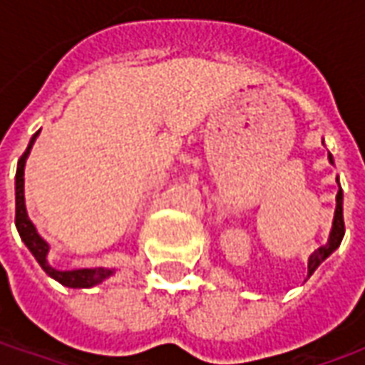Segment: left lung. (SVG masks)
Masks as SVG:
<instances>
[{"label": "left lung", "instance_id": "left-lung-1", "mask_svg": "<svg viewBox=\"0 0 365 365\" xmlns=\"http://www.w3.org/2000/svg\"><path fill=\"white\" fill-rule=\"evenodd\" d=\"M329 160L332 162V156H330V154H329ZM336 182H338V178H336ZM344 230L346 229H344V215H342V190H340V183H338L336 211H334V221H332V230H330L329 242L311 254V258H309V275H313L314 269L319 268L322 262L327 260L330 254L334 252L338 246H340L342 238H344Z\"/></svg>", "mask_w": 365, "mask_h": 365}]
</instances>
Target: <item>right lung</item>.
<instances>
[{"mask_svg": "<svg viewBox=\"0 0 365 365\" xmlns=\"http://www.w3.org/2000/svg\"><path fill=\"white\" fill-rule=\"evenodd\" d=\"M41 130H36L31 143H29L27 150L23 152V156L19 158V164H17V174H15V227L19 230L21 240L25 242L31 254L35 256V260L41 264V268L51 275L52 279H56L62 285L66 287H74V289H80V287H93L97 283H101L103 279H107L109 275H113V269L107 268H82V269H70V272H60V269L52 268L48 264V250L51 246L44 240L38 232H36L35 225L31 222L27 215V207H25V162H27V156L33 144H35L36 136H38Z\"/></svg>", "mask_w": 365, "mask_h": 365, "instance_id": "add662e5", "label": "right lung"}]
</instances>
